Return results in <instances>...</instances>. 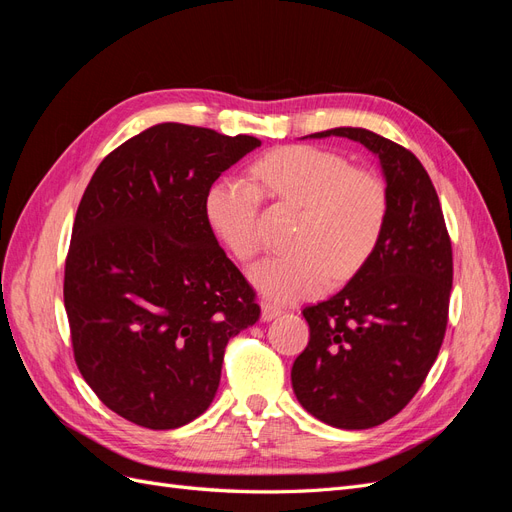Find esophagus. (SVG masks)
<instances>
[{
    "label": "esophagus",
    "instance_id": "obj_1",
    "mask_svg": "<svg viewBox=\"0 0 512 512\" xmlns=\"http://www.w3.org/2000/svg\"><path fill=\"white\" fill-rule=\"evenodd\" d=\"M282 314H284V309L277 307L275 303H269V301L262 303V320H265V322H269L277 316H282Z\"/></svg>",
    "mask_w": 512,
    "mask_h": 512
}]
</instances>
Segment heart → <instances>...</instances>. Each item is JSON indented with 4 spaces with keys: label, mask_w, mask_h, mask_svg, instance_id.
<instances>
[{
    "label": "heart",
    "mask_w": 512,
    "mask_h": 512,
    "mask_svg": "<svg viewBox=\"0 0 512 512\" xmlns=\"http://www.w3.org/2000/svg\"><path fill=\"white\" fill-rule=\"evenodd\" d=\"M252 183L224 179L205 196V215L218 239L241 262L262 247L260 196L299 209L292 252L258 262L250 277L275 303L316 297L333 280L346 284L374 258L389 222L386 181L371 168L314 145H286L250 168Z\"/></svg>",
    "instance_id": "obj_1"
}]
</instances>
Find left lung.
<instances>
[{
	"mask_svg": "<svg viewBox=\"0 0 512 512\" xmlns=\"http://www.w3.org/2000/svg\"><path fill=\"white\" fill-rule=\"evenodd\" d=\"M374 151L391 209L369 265L335 297L307 305V348L292 389L318 421L369 429L404 410L440 352L453 288V247L436 188L412 151L363 128H333Z\"/></svg>",
	"mask_w": 512,
	"mask_h": 512,
	"instance_id": "8db88e82",
	"label": "left lung"
}]
</instances>
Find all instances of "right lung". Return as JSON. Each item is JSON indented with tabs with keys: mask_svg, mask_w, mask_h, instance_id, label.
Wrapping results in <instances>:
<instances>
[{
	"mask_svg": "<svg viewBox=\"0 0 512 512\" xmlns=\"http://www.w3.org/2000/svg\"><path fill=\"white\" fill-rule=\"evenodd\" d=\"M254 136L160 123L113 149L76 211L64 305L76 367L106 408L147 429L203 414L228 339L260 318L215 239L205 196Z\"/></svg>",
	"mask_w": 512,
	"mask_h": 512,
	"instance_id": "right-lung-1",
	"label": "right lung"
}]
</instances>
